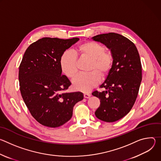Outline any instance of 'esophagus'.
<instances>
[{"label": "esophagus", "mask_w": 161, "mask_h": 161, "mask_svg": "<svg viewBox=\"0 0 161 161\" xmlns=\"http://www.w3.org/2000/svg\"><path fill=\"white\" fill-rule=\"evenodd\" d=\"M83 96H84L85 98H89V97L91 96V95H90V94L87 93V92H85V93L83 94Z\"/></svg>", "instance_id": "1"}]
</instances>
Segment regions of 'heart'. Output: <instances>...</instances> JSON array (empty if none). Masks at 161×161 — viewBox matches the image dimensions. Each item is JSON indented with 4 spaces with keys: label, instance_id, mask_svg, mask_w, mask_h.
I'll return each instance as SVG.
<instances>
[{
    "label": "heart",
    "instance_id": "1",
    "mask_svg": "<svg viewBox=\"0 0 161 161\" xmlns=\"http://www.w3.org/2000/svg\"><path fill=\"white\" fill-rule=\"evenodd\" d=\"M88 58L90 62L87 73L78 75L73 80V87L81 92H87L98 85L101 77L108 75L114 63L113 53L106 50L104 46L94 41H85L74 48V52L65 50L60 58V65L63 73L73 78L76 75L78 58Z\"/></svg>",
    "mask_w": 161,
    "mask_h": 161
}]
</instances>
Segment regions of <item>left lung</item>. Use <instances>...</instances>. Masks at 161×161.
I'll return each instance as SVG.
<instances>
[{
    "label": "left lung",
    "mask_w": 161,
    "mask_h": 161,
    "mask_svg": "<svg viewBox=\"0 0 161 161\" xmlns=\"http://www.w3.org/2000/svg\"><path fill=\"white\" fill-rule=\"evenodd\" d=\"M92 39L106 45L114 56L112 69L100 86L106 90L92 94L101 100L95 114L101 120L116 122L130 111L138 94L142 80L140 55L135 44L120 34L109 32Z\"/></svg>",
    "instance_id": "obj_1"
}]
</instances>
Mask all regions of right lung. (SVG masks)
Masks as SVG:
<instances>
[{
	"instance_id": "1",
	"label": "right lung",
	"mask_w": 161,
	"mask_h": 161,
	"mask_svg": "<svg viewBox=\"0 0 161 161\" xmlns=\"http://www.w3.org/2000/svg\"><path fill=\"white\" fill-rule=\"evenodd\" d=\"M79 40L43 37L26 50L19 67V90L32 116L42 125L57 127L69 120L80 92H65L71 83L62 75L60 58Z\"/></svg>"
}]
</instances>
